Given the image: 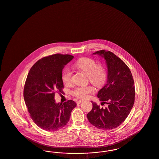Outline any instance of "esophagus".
<instances>
[{
    "mask_svg": "<svg viewBox=\"0 0 159 159\" xmlns=\"http://www.w3.org/2000/svg\"><path fill=\"white\" fill-rule=\"evenodd\" d=\"M83 102V100H80V101H77V103H82V102Z\"/></svg>",
    "mask_w": 159,
    "mask_h": 159,
    "instance_id": "34e87169",
    "label": "esophagus"
}]
</instances>
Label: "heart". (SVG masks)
Masks as SVG:
<instances>
[{"label":"heart","mask_w":159,"mask_h":159,"mask_svg":"<svg viewBox=\"0 0 159 159\" xmlns=\"http://www.w3.org/2000/svg\"><path fill=\"white\" fill-rule=\"evenodd\" d=\"M75 66L77 68L84 71L88 74V79L96 87H101L107 80V71L102 65H99L95 60L88 57H84L77 60ZM73 73L69 68L64 69L61 79L65 85H70L72 83ZM94 91L92 85L78 86L72 91V95L77 98L86 99L90 93Z\"/></svg>","instance_id":"1"}]
</instances>
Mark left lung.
<instances>
[{
	"mask_svg": "<svg viewBox=\"0 0 159 159\" xmlns=\"http://www.w3.org/2000/svg\"><path fill=\"white\" fill-rule=\"evenodd\" d=\"M105 58L108 67V80L98 93L100 108L92 102L93 108L87 115L89 122L101 129L109 130L119 127L131 112L135 101L134 81L131 72L121 58L111 51L99 50L93 53Z\"/></svg>",
	"mask_w": 159,
	"mask_h": 159,
	"instance_id": "8db88e82",
	"label": "left lung"
}]
</instances>
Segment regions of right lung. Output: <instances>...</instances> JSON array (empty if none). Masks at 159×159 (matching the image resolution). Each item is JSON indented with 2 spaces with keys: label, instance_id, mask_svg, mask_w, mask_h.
Listing matches in <instances>:
<instances>
[{
  "label": "right lung",
  "instance_id": "right-lung-1",
  "mask_svg": "<svg viewBox=\"0 0 159 159\" xmlns=\"http://www.w3.org/2000/svg\"><path fill=\"white\" fill-rule=\"evenodd\" d=\"M74 58L56 54L39 59L30 70L24 88V98L32 121L40 128L54 131L69 121L76 103L72 100L56 103V93H63L64 67Z\"/></svg>",
  "mask_w": 159,
  "mask_h": 159
}]
</instances>
